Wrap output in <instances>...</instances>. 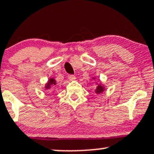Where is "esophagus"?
Segmentation results:
<instances>
[{"label":"esophagus","instance_id":"esophagus-1","mask_svg":"<svg viewBox=\"0 0 154 154\" xmlns=\"http://www.w3.org/2000/svg\"><path fill=\"white\" fill-rule=\"evenodd\" d=\"M68 78L70 80H74L76 79V77L74 75H73V74H69L68 75Z\"/></svg>","mask_w":154,"mask_h":154}]
</instances>
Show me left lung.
I'll return each instance as SVG.
<instances>
[{
  "mask_svg": "<svg viewBox=\"0 0 154 154\" xmlns=\"http://www.w3.org/2000/svg\"><path fill=\"white\" fill-rule=\"evenodd\" d=\"M103 90H104V88H103V87L101 85H98V86L97 87L96 92H97V94L102 93V92L103 91Z\"/></svg>",
  "mask_w": 154,
  "mask_h": 154,
  "instance_id": "8db88e82",
  "label": "left lung"
}]
</instances>
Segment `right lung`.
<instances>
[{
  "label": "right lung",
  "mask_w": 154,
  "mask_h": 154,
  "mask_svg": "<svg viewBox=\"0 0 154 154\" xmlns=\"http://www.w3.org/2000/svg\"><path fill=\"white\" fill-rule=\"evenodd\" d=\"M54 85H56V81L54 80V79H52V78L49 79V81L48 82V83L46 84V89H49L50 87L54 86Z\"/></svg>",
  "instance_id": "obj_1"
}]
</instances>
